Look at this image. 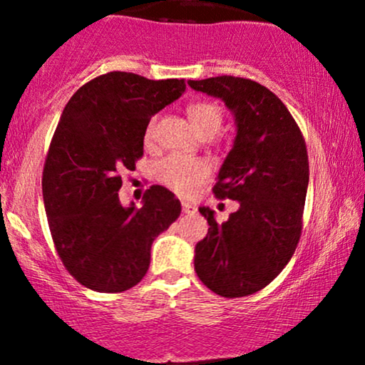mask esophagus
Instances as JSON below:
<instances>
[{"mask_svg": "<svg viewBox=\"0 0 365 365\" xmlns=\"http://www.w3.org/2000/svg\"><path fill=\"white\" fill-rule=\"evenodd\" d=\"M182 209H183V212H185V215H194V212L197 211L194 204L187 202V200H183V202H182Z\"/></svg>", "mask_w": 365, "mask_h": 365, "instance_id": "obj_1", "label": "esophagus"}]
</instances>
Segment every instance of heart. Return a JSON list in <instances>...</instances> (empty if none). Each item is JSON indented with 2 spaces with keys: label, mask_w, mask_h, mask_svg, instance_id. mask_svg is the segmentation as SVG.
I'll list each match as a JSON object with an SVG mask.
<instances>
[{
  "label": "heart",
  "mask_w": 365,
  "mask_h": 365,
  "mask_svg": "<svg viewBox=\"0 0 365 365\" xmlns=\"http://www.w3.org/2000/svg\"><path fill=\"white\" fill-rule=\"evenodd\" d=\"M187 115L190 118L197 132L202 137H212L220 132L223 125V111L215 103L197 101L188 104ZM156 132V118L149 121L145 128V144H150ZM154 175L159 183L171 188L180 195H188L195 190L200 183H204L211 175V166L207 161L199 158H183L178 154H171L154 166Z\"/></svg>",
  "instance_id": "heart-1"
}]
</instances>
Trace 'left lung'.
<instances>
[{
  "label": "left lung",
  "mask_w": 365,
  "mask_h": 365,
  "mask_svg": "<svg viewBox=\"0 0 365 365\" xmlns=\"http://www.w3.org/2000/svg\"><path fill=\"white\" fill-rule=\"evenodd\" d=\"M188 86L223 99L235 115V144L212 194L240 202L221 225L211 209H199L209 230L195 245V273L225 299L252 295L282 273L302 235L309 185L305 139L287 106L250 78L221 75Z\"/></svg>",
  "instance_id": "1"
}]
</instances>
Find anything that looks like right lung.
I'll return each mask as SVG.
<instances>
[{
    "instance_id": "add662e5",
    "label": "right lung",
    "mask_w": 365,
    "mask_h": 365,
    "mask_svg": "<svg viewBox=\"0 0 365 365\" xmlns=\"http://www.w3.org/2000/svg\"><path fill=\"white\" fill-rule=\"evenodd\" d=\"M183 91V78L110 72L83 83L61 113L44 163V207L63 266L91 290L135 287L149 269L154 238L182 212L161 185L145 190L140 209L121 206L118 190L120 171L135 168L144 154L150 116Z\"/></svg>"
}]
</instances>
